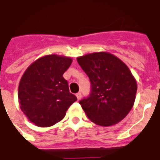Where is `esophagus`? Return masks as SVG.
I'll use <instances>...</instances> for the list:
<instances>
[{"label": "esophagus", "mask_w": 160, "mask_h": 160, "mask_svg": "<svg viewBox=\"0 0 160 160\" xmlns=\"http://www.w3.org/2000/svg\"><path fill=\"white\" fill-rule=\"evenodd\" d=\"M76 98H77L78 100H80V98H81V93H77L76 94Z\"/></svg>", "instance_id": "obj_1"}]
</instances>
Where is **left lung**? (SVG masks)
I'll use <instances>...</instances> for the list:
<instances>
[{
  "instance_id": "8db88e82",
  "label": "left lung",
  "mask_w": 160,
  "mask_h": 160,
  "mask_svg": "<svg viewBox=\"0 0 160 160\" xmlns=\"http://www.w3.org/2000/svg\"><path fill=\"white\" fill-rule=\"evenodd\" d=\"M77 62L91 83L89 97L80 101L88 118L102 127L121 122L132 110L137 90L128 67L107 52L81 56Z\"/></svg>"
}]
</instances>
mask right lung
I'll use <instances>...</instances> for the list:
<instances>
[{
    "instance_id": "1",
    "label": "right lung",
    "mask_w": 160,
    "mask_h": 160,
    "mask_svg": "<svg viewBox=\"0 0 160 160\" xmlns=\"http://www.w3.org/2000/svg\"><path fill=\"white\" fill-rule=\"evenodd\" d=\"M72 59L57 54L41 57L26 69L19 81V107L29 122L40 127L59 122L77 98L69 92L63 74Z\"/></svg>"
}]
</instances>
